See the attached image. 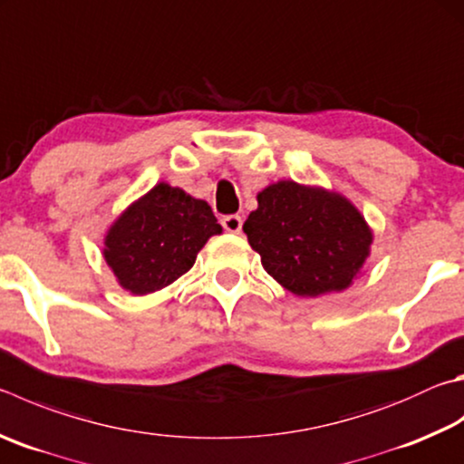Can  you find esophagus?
I'll return each mask as SVG.
<instances>
[{
  "instance_id": "1",
  "label": "esophagus",
  "mask_w": 464,
  "mask_h": 464,
  "mask_svg": "<svg viewBox=\"0 0 464 464\" xmlns=\"http://www.w3.org/2000/svg\"><path fill=\"white\" fill-rule=\"evenodd\" d=\"M221 225L225 231L229 233H239L241 227H243V218L239 215H227L221 218Z\"/></svg>"
}]
</instances>
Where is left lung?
<instances>
[{"instance_id": "1", "label": "left lung", "mask_w": 464, "mask_h": 464, "mask_svg": "<svg viewBox=\"0 0 464 464\" xmlns=\"http://www.w3.org/2000/svg\"><path fill=\"white\" fill-rule=\"evenodd\" d=\"M261 266L296 296L343 292L359 276L373 233L339 192L294 180L269 184L243 223Z\"/></svg>"}]
</instances>
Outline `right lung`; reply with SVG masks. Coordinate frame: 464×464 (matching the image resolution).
<instances>
[{"mask_svg":"<svg viewBox=\"0 0 464 464\" xmlns=\"http://www.w3.org/2000/svg\"><path fill=\"white\" fill-rule=\"evenodd\" d=\"M221 231L207 200L158 182L109 227L103 257L123 290L144 296L187 274Z\"/></svg>","mask_w":464,"mask_h":464,"instance_id":"right-lung-1","label":"right lung"}]
</instances>
